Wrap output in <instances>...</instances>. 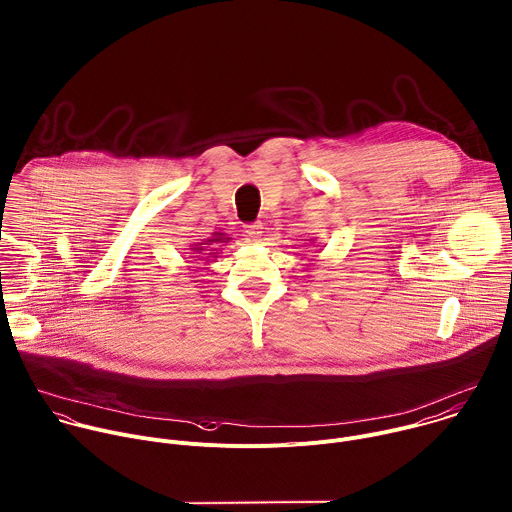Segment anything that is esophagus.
I'll return each mask as SVG.
<instances>
[{
    "label": "esophagus",
    "mask_w": 512,
    "mask_h": 512,
    "mask_svg": "<svg viewBox=\"0 0 512 512\" xmlns=\"http://www.w3.org/2000/svg\"><path fill=\"white\" fill-rule=\"evenodd\" d=\"M244 236L248 238V240H252V242H258V238L262 236V224H248V226H244Z\"/></svg>",
    "instance_id": "esophagus-1"
}]
</instances>
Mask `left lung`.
Here are the masks:
<instances>
[{
	"mask_svg": "<svg viewBox=\"0 0 512 512\" xmlns=\"http://www.w3.org/2000/svg\"><path fill=\"white\" fill-rule=\"evenodd\" d=\"M306 244H315V242L313 240H306Z\"/></svg>",
	"mask_w": 512,
	"mask_h": 512,
	"instance_id": "8db88e82",
	"label": "left lung"
}]
</instances>
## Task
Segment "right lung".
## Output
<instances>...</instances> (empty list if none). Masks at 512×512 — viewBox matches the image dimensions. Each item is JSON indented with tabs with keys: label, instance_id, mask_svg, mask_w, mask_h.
Instances as JSON below:
<instances>
[{
	"label": "right lung",
	"instance_id": "right-lung-1",
	"mask_svg": "<svg viewBox=\"0 0 512 512\" xmlns=\"http://www.w3.org/2000/svg\"><path fill=\"white\" fill-rule=\"evenodd\" d=\"M232 238H228V234L224 232H214L212 238L208 240H201V242H193L189 246V258L193 260H203L206 264L210 262H216V258H220V252H222V246H226ZM189 262V260H185Z\"/></svg>",
	"mask_w": 512,
	"mask_h": 512
}]
</instances>
